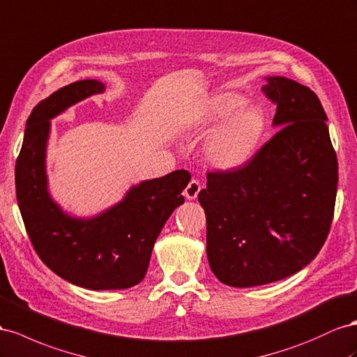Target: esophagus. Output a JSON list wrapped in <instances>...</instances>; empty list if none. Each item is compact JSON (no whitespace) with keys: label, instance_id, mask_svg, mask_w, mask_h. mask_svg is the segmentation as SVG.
Here are the masks:
<instances>
[{"label":"esophagus","instance_id":"esophagus-1","mask_svg":"<svg viewBox=\"0 0 357 357\" xmlns=\"http://www.w3.org/2000/svg\"><path fill=\"white\" fill-rule=\"evenodd\" d=\"M199 190H201L199 181L195 180V178L190 180L189 185H188L186 189H185V197H186L188 199H195V198L198 197V194H199Z\"/></svg>","mask_w":357,"mask_h":357}]
</instances>
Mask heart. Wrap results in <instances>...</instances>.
<instances>
[{
  "mask_svg": "<svg viewBox=\"0 0 357 357\" xmlns=\"http://www.w3.org/2000/svg\"><path fill=\"white\" fill-rule=\"evenodd\" d=\"M238 93L225 91L213 96L204 107L201 124L210 128L225 120L210 133L202 155L210 167L229 171L243 167L257 153L267 129V115L258 105H246Z\"/></svg>",
  "mask_w": 357,
  "mask_h": 357,
  "instance_id": "b5f03b06",
  "label": "heart"
}]
</instances>
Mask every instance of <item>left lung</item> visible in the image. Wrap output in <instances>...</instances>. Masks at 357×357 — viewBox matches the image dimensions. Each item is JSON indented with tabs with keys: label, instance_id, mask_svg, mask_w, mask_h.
<instances>
[{
	"label": "left lung",
	"instance_id": "8db88e82",
	"mask_svg": "<svg viewBox=\"0 0 357 357\" xmlns=\"http://www.w3.org/2000/svg\"><path fill=\"white\" fill-rule=\"evenodd\" d=\"M266 81L281 129L243 167L208 172L198 195L211 272L238 288L281 281L312 261L329 234L338 188L317 94L284 76Z\"/></svg>",
	"mask_w": 357,
	"mask_h": 357
}]
</instances>
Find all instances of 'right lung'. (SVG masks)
<instances>
[{
  "instance_id": "1",
  "label": "right lung",
  "mask_w": 357,
  "mask_h": 357,
  "mask_svg": "<svg viewBox=\"0 0 357 357\" xmlns=\"http://www.w3.org/2000/svg\"><path fill=\"white\" fill-rule=\"evenodd\" d=\"M105 91L96 79L76 81L38 102L26 120L15 169L16 198L37 255L54 273L89 290H123L147 273L153 246L168 218L185 202V169L132 186L117 204L93 218H75L47 190L46 146L51 120Z\"/></svg>"
}]
</instances>
